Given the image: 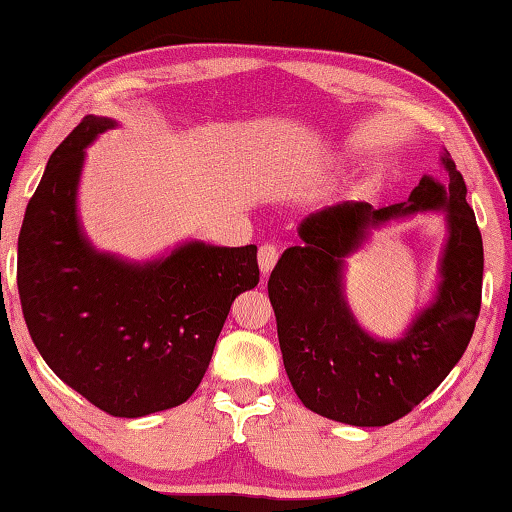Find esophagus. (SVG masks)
<instances>
[{"label":"esophagus","mask_w":512,"mask_h":512,"mask_svg":"<svg viewBox=\"0 0 512 512\" xmlns=\"http://www.w3.org/2000/svg\"><path fill=\"white\" fill-rule=\"evenodd\" d=\"M257 262H259V269H262V273L269 275L273 271L275 262H278V248H275L273 243H264V246L259 248Z\"/></svg>","instance_id":"1"}]
</instances>
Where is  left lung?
<instances>
[{"mask_svg":"<svg viewBox=\"0 0 512 512\" xmlns=\"http://www.w3.org/2000/svg\"><path fill=\"white\" fill-rule=\"evenodd\" d=\"M446 184L424 175L408 202L373 209L339 202L298 225L269 278V298L291 387L307 410L351 426H387L435 392L472 339L483 287V239L449 152ZM417 211H442L450 237L441 285L399 340L362 331L343 296V259L371 229Z\"/></svg>","mask_w":512,"mask_h":512,"instance_id":"left-lung-1","label":"left lung"}]
</instances>
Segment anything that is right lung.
Segmentation results:
<instances>
[{"mask_svg": "<svg viewBox=\"0 0 512 512\" xmlns=\"http://www.w3.org/2000/svg\"><path fill=\"white\" fill-rule=\"evenodd\" d=\"M116 120L86 116L47 161L18 237V291L38 353L113 417L175 408L196 392L257 246L189 241L154 262L100 253L77 216L86 145Z\"/></svg>", "mask_w": 512, "mask_h": 512, "instance_id": "right-lung-1", "label": "right lung"}]
</instances>
